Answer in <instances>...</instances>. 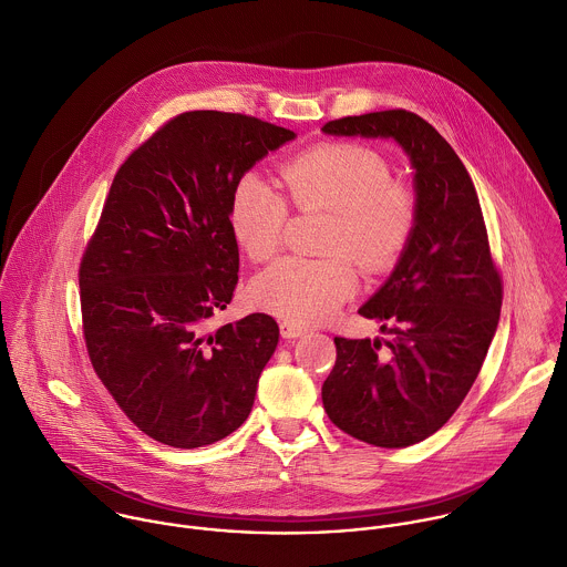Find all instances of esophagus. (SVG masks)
I'll use <instances>...</instances> for the list:
<instances>
[{
    "label": "esophagus",
    "instance_id": "34e87169",
    "mask_svg": "<svg viewBox=\"0 0 567 567\" xmlns=\"http://www.w3.org/2000/svg\"><path fill=\"white\" fill-rule=\"evenodd\" d=\"M280 333H282V338L291 340V338H300L302 333H307V329L300 327V324H293V322H289V320H282V322H280Z\"/></svg>",
    "mask_w": 567,
    "mask_h": 567
}]
</instances>
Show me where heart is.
I'll use <instances>...</instances> for the list:
<instances>
[{
  "label": "heart",
  "mask_w": 567,
  "mask_h": 567,
  "mask_svg": "<svg viewBox=\"0 0 567 567\" xmlns=\"http://www.w3.org/2000/svg\"><path fill=\"white\" fill-rule=\"evenodd\" d=\"M285 196L256 174H245L229 196V227L254 262L282 247L289 205L298 212H331L324 236L329 258L291 256L258 276L254 302L293 324L329 320L358 291V265L382 274L398 265L420 225V196L393 178L382 152L364 143L329 141L278 167Z\"/></svg>",
  "instance_id": "1"
}]
</instances>
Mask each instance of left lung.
Returning a JSON list of instances; mask_svg holds the SVG:
<instances>
[{
  "label": "left lung",
  "instance_id": "8db88e82",
  "mask_svg": "<svg viewBox=\"0 0 567 567\" xmlns=\"http://www.w3.org/2000/svg\"><path fill=\"white\" fill-rule=\"evenodd\" d=\"M322 130L391 136L415 167L417 231L360 309L391 340L333 338L338 358L322 384L324 411L340 431L382 449L413 446L453 417L477 380L502 313V271L473 178L429 121L398 107Z\"/></svg>",
  "mask_w": 567,
  "mask_h": 567
}]
</instances>
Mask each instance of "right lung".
Instances as JSON below:
<instances>
[{
  "label": "right lung",
  "instance_id": "right-lung-1",
  "mask_svg": "<svg viewBox=\"0 0 567 567\" xmlns=\"http://www.w3.org/2000/svg\"><path fill=\"white\" fill-rule=\"evenodd\" d=\"M293 136L249 114L181 112L114 174L79 262L81 329L116 406L165 446L214 444L254 406L280 331L267 313L212 327L238 282L229 196Z\"/></svg>",
  "mask_w": 567,
  "mask_h": 567
}]
</instances>
